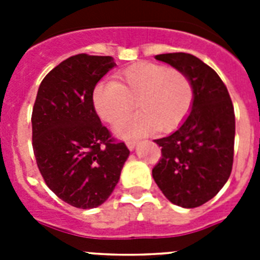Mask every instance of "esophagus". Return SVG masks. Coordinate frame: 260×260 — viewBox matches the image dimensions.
Masks as SVG:
<instances>
[{"label": "esophagus", "instance_id": "obj_1", "mask_svg": "<svg viewBox=\"0 0 260 260\" xmlns=\"http://www.w3.org/2000/svg\"><path fill=\"white\" fill-rule=\"evenodd\" d=\"M126 146H127L128 150L133 151L135 148V146H137V141H127L126 142Z\"/></svg>", "mask_w": 260, "mask_h": 260}]
</instances>
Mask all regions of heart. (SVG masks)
Listing matches in <instances>:
<instances>
[{
  "label": "heart",
  "instance_id": "obj_1",
  "mask_svg": "<svg viewBox=\"0 0 260 260\" xmlns=\"http://www.w3.org/2000/svg\"><path fill=\"white\" fill-rule=\"evenodd\" d=\"M119 138H135L152 132H171L182 123L194 102V87L178 69H168L152 62H141L123 69L114 80H100L93 88L92 103L103 121L116 122Z\"/></svg>",
  "mask_w": 260,
  "mask_h": 260
}]
</instances>
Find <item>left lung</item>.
<instances>
[{"label": "left lung", "instance_id": "8db88e82", "mask_svg": "<svg viewBox=\"0 0 260 260\" xmlns=\"http://www.w3.org/2000/svg\"><path fill=\"white\" fill-rule=\"evenodd\" d=\"M183 71L194 87L189 116L176 132L156 139L161 158L152 169L158 189L183 208L212 199L232 172L236 119L228 89L216 71L189 53L155 57Z\"/></svg>", "mask_w": 260, "mask_h": 260}]
</instances>
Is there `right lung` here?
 <instances>
[{"instance_id":"obj_1","label":"right lung","mask_w":260,"mask_h":260,"mask_svg":"<svg viewBox=\"0 0 260 260\" xmlns=\"http://www.w3.org/2000/svg\"><path fill=\"white\" fill-rule=\"evenodd\" d=\"M113 57L77 54L43 79L32 109V147L50 190L77 208L99 207L113 192L130 151L116 143L92 103Z\"/></svg>"}]
</instances>
